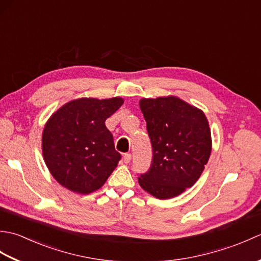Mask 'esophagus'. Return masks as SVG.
<instances>
[{
  "label": "esophagus",
  "mask_w": 261,
  "mask_h": 261,
  "mask_svg": "<svg viewBox=\"0 0 261 261\" xmlns=\"http://www.w3.org/2000/svg\"><path fill=\"white\" fill-rule=\"evenodd\" d=\"M123 160L125 164H129L130 160H131V153H124L123 154Z\"/></svg>",
  "instance_id": "obj_1"
}]
</instances>
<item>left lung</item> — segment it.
Instances as JSON below:
<instances>
[{
  "instance_id": "8db88e82",
  "label": "left lung",
  "mask_w": 261,
  "mask_h": 261,
  "mask_svg": "<svg viewBox=\"0 0 261 261\" xmlns=\"http://www.w3.org/2000/svg\"><path fill=\"white\" fill-rule=\"evenodd\" d=\"M152 162L138 181L160 199L179 195L192 187L207 164L212 140L206 116L201 110L175 96L142 98Z\"/></svg>"
}]
</instances>
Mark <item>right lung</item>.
Wrapping results in <instances>:
<instances>
[{
  "mask_svg": "<svg viewBox=\"0 0 261 261\" xmlns=\"http://www.w3.org/2000/svg\"><path fill=\"white\" fill-rule=\"evenodd\" d=\"M123 99L80 98L55 112L42 134V153L54 178L68 190L90 194L102 187L121 154L105 126Z\"/></svg>",
  "mask_w": 261,
  "mask_h": 261,
  "instance_id": "1",
  "label": "right lung"
}]
</instances>
